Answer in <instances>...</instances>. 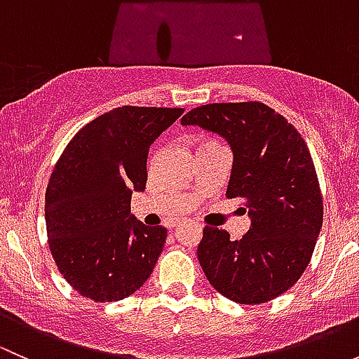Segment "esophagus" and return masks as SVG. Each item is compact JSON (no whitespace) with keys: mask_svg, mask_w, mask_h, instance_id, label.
I'll use <instances>...</instances> for the list:
<instances>
[{"mask_svg":"<svg viewBox=\"0 0 359 359\" xmlns=\"http://www.w3.org/2000/svg\"><path fill=\"white\" fill-rule=\"evenodd\" d=\"M170 226H172V227H177V226H180V222H179V220H177V222H172V224H170Z\"/></svg>","mask_w":359,"mask_h":359,"instance_id":"esophagus-1","label":"esophagus"}]
</instances>
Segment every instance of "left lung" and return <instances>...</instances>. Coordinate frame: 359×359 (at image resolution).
<instances>
[{"label": "left lung", "instance_id": "8db88e82", "mask_svg": "<svg viewBox=\"0 0 359 359\" xmlns=\"http://www.w3.org/2000/svg\"><path fill=\"white\" fill-rule=\"evenodd\" d=\"M182 125L219 133L233 149L227 198H243L252 219L241 240L206 226L198 260L217 292L238 304H264L306 271L323 226V198L306 140L262 102L206 104Z\"/></svg>", "mask_w": 359, "mask_h": 359}]
</instances>
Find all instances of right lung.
<instances>
[{"mask_svg": "<svg viewBox=\"0 0 359 359\" xmlns=\"http://www.w3.org/2000/svg\"><path fill=\"white\" fill-rule=\"evenodd\" d=\"M179 107H116L83 126L55 163L45 194L48 247L72 290L114 302L153 273L166 227L130 213L133 191L146 189L147 154L182 114Z\"/></svg>", "mask_w": 359, "mask_h": 359, "instance_id": "add662e5", "label": "right lung"}]
</instances>
